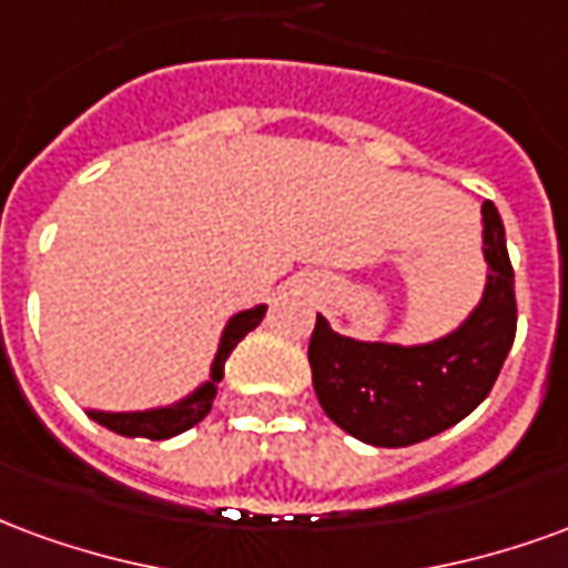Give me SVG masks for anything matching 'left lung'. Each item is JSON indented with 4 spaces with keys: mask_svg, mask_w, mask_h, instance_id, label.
I'll return each mask as SVG.
<instances>
[{
    "mask_svg": "<svg viewBox=\"0 0 568 568\" xmlns=\"http://www.w3.org/2000/svg\"><path fill=\"white\" fill-rule=\"evenodd\" d=\"M487 284L454 333L426 345L359 342L317 314L308 363L321 408L347 436L375 448H405L445 433L487 399L515 345V268L494 202H484Z\"/></svg>",
    "mask_w": 568,
    "mask_h": 568,
    "instance_id": "left-lung-1",
    "label": "left lung"
}]
</instances>
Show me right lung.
I'll return each mask as SVG.
<instances>
[{
  "mask_svg": "<svg viewBox=\"0 0 568 568\" xmlns=\"http://www.w3.org/2000/svg\"><path fill=\"white\" fill-rule=\"evenodd\" d=\"M266 314V305H254L247 312H239L230 317V324L223 329L221 345H217V354H214V363H211V378L205 384H199L196 390L184 396L181 403L163 405V408H144V412H87L97 424L109 426L111 433L126 438H151V442H160V438H172L178 433H184L190 426H196L202 417L211 412V403L217 396V384L223 378V363L233 354V347L242 342L244 335L260 326Z\"/></svg>",
  "mask_w": 568,
  "mask_h": 568,
  "instance_id": "add662e5",
  "label": "right lung"
}]
</instances>
